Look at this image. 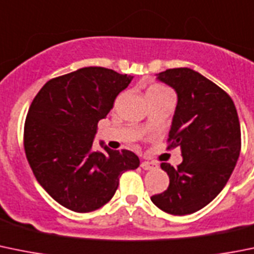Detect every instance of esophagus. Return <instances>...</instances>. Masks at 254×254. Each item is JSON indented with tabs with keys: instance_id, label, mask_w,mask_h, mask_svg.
I'll return each mask as SVG.
<instances>
[{
	"instance_id": "34e87169",
	"label": "esophagus",
	"mask_w": 254,
	"mask_h": 254,
	"mask_svg": "<svg viewBox=\"0 0 254 254\" xmlns=\"http://www.w3.org/2000/svg\"><path fill=\"white\" fill-rule=\"evenodd\" d=\"M140 167L143 168L144 170H153V169H156L158 168V164H155V163L153 162H141Z\"/></svg>"
}]
</instances>
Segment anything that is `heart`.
<instances>
[{"mask_svg": "<svg viewBox=\"0 0 254 254\" xmlns=\"http://www.w3.org/2000/svg\"><path fill=\"white\" fill-rule=\"evenodd\" d=\"M163 94H170L169 90L165 86L160 84H153L148 87L146 90V98L148 96H151V95H163Z\"/></svg>", "mask_w": 254, "mask_h": 254, "instance_id": "heart-1", "label": "heart"}]
</instances>
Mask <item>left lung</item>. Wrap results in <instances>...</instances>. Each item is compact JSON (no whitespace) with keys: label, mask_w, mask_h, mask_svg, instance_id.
Returning <instances> with one entry per match:
<instances>
[{"label":"left lung","mask_w":254,"mask_h":254,"mask_svg":"<svg viewBox=\"0 0 254 254\" xmlns=\"http://www.w3.org/2000/svg\"><path fill=\"white\" fill-rule=\"evenodd\" d=\"M158 79L177 91L167 149L179 146L183 162L177 168L160 164L169 175V187L151 202L169 214H191L220 193L236 167L241 151L238 114L223 89L191 68H168Z\"/></svg>","instance_id":"1"}]
</instances>
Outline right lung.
<instances>
[{"instance_id": "add662e5", "label": "right lung", "mask_w": 254, "mask_h": 254, "mask_svg": "<svg viewBox=\"0 0 254 254\" xmlns=\"http://www.w3.org/2000/svg\"><path fill=\"white\" fill-rule=\"evenodd\" d=\"M131 79L105 67L79 68L47 81L28 109L23 129L28 164L42 188L72 212L103 207L123 173L140 164L127 149L92 148L99 120Z\"/></svg>"}]
</instances>
